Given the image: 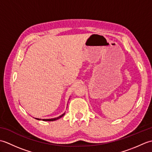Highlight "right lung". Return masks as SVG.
I'll return each mask as SVG.
<instances>
[{
  "mask_svg": "<svg viewBox=\"0 0 152 152\" xmlns=\"http://www.w3.org/2000/svg\"><path fill=\"white\" fill-rule=\"evenodd\" d=\"M64 114H65V113H63V114H61V115H59V117H57V118H51V119H39V118H35V119H38V120H43V121H53L57 120V119H60L61 118H62L63 116L64 115Z\"/></svg>",
  "mask_w": 152,
  "mask_h": 152,
  "instance_id": "obj_1",
  "label": "right lung"
}]
</instances>
